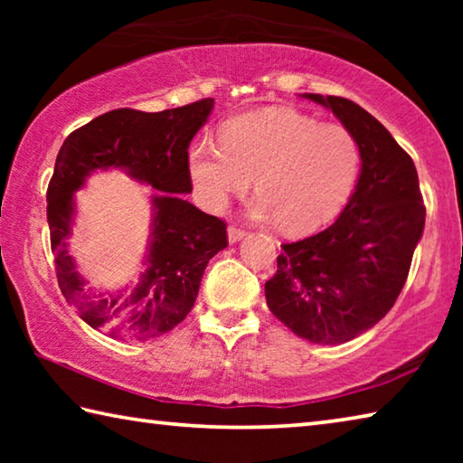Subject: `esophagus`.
I'll use <instances>...</instances> for the list:
<instances>
[{
    "label": "esophagus",
    "instance_id": "1",
    "mask_svg": "<svg viewBox=\"0 0 463 463\" xmlns=\"http://www.w3.org/2000/svg\"><path fill=\"white\" fill-rule=\"evenodd\" d=\"M245 231L239 229V226H229V242H239L242 237H245Z\"/></svg>",
    "mask_w": 463,
    "mask_h": 463
}]
</instances>
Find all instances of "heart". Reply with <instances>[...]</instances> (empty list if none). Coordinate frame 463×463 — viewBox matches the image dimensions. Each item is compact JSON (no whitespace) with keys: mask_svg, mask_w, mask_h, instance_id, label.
<instances>
[{"mask_svg":"<svg viewBox=\"0 0 463 463\" xmlns=\"http://www.w3.org/2000/svg\"><path fill=\"white\" fill-rule=\"evenodd\" d=\"M359 169L362 151L347 128L294 108L239 116L222 128L221 143L200 138L187 151L195 195L208 210H222L255 175L260 195L250 216L289 232L333 221L354 194Z\"/></svg>","mask_w":463,"mask_h":463,"instance_id":"obj_1","label":"heart"}]
</instances>
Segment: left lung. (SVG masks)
I'll return each instance as SVG.
<instances>
[{
	"instance_id": "left-lung-1",
	"label": "left lung",
	"mask_w": 463,
	"mask_h": 463,
	"mask_svg": "<svg viewBox=\"0 0 463 463\" xmlns=\"http://www.w3.org/2000/svg\"><path fill=\"white\" fill-rule=\"evenodd\" d=\"M304 98L331 109L357 138L362 171L328 229L281 245L265 300L294 335L339 345L370 331L394 307L425 229V206L417 167L383 124L351 99Z\"/></svg>"
}]
</instances>
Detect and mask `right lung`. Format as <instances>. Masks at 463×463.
I'll list each match as a JSON object with an SVG mask.
<instances>
[{
	"label": "right lung",
	"mask_w": 463,
	"mask_h": 463,
	"mask_svg": "<svg viewBox=\"0 0 463 463\" xmlns=\"http://www.w3.org/2000/svg\"><path fill=\"white\" fill-rule=\"evenodd\" d=\"M214 108L206 98L163 112L120 108L93 118L62 143L46 192L54 268L62 296L91 328L114 339L145 341L190 315L208 261L222 250L226 224L184 200L192 192L187 148ZM122 168L160 192L152 196V234L139 284L90 292L68 253L74 192L93 170Z\"/></svg>",
	"instance_id": "1"
}]
</instances>
